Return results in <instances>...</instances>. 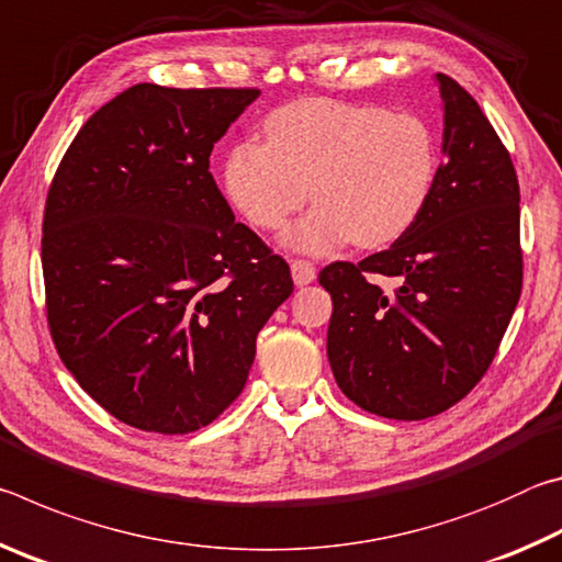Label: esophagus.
Listing matches in <instances>:
<instances>
[{
	"instance_id": "esophagus-1",
	"label": "esophagus",
	"mask_w": 562,
	"mask_h": 562,
	"mask_svg": "<svg viewBox=\"0 0 562 562\" xmlns=\"http://www.w3.org/2000/svg\"><path fill=\"white\" fill-rule=\"evenodd\" d=\"M290 270H292V280H294V284H297V288H302V284H310L312 280L317 278L315 265L307 262V260H292Z\"/></svg>"
}]
</instances>
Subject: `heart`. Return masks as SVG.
Listing matches in <instances>:
<instances>
[{
	"label": "heart",
	"instance_id": "heart-1",
	"mask_svg": "<svg viewBox=\"0 0 562 562\" xmlns=\"http://www.w3.org/2000/svg\"><path fill=\"white\" fill-rule=\"evenodd\" d=\"M265 136L268 144L243 140L227 154L225 193L270 233L312 195L317 207L284 237L312 255L398 240L424 213L439 170L434 128L412 111L302 99L272 111Z\"/></svg>",
	"mask_w": 562,
	"mask_h": 562
}]
</instances>
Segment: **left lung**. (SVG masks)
I'll return each mask as SVG.
<instances>
[{"instance_id": "obj_1", "label": "left lung", "mask_w": 562, "mask_h": 562, "mask_svg": "<svg viewBox=\"0 0 562 562\" xmlns=\"http://www.w3.org/2000/svg\"><path fill=\"white\" fill-rule=\"evenodd\" d=\"M436 83L446 158L424 213L389 250L319 272L331 374L364 412L398 422L441 414L481 382L522 288L516 168L471 93L446 74Z\"/></svg>"}]
</instances>
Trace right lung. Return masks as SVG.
I'll return each instance as SVG.
<instances>
[{
    "label": "right lung",
    "mask_w": 562,
    "mask_h": 562,
    "mask_svg": "<svg viewBox=\"0 0 562 562\" xmlns=\"http://www.w3.org/2000/svg\"><path fill=\"white\" fill-rule=\"evenodd\" d=\"M258 89L136 83L76 133L44 207L46 319L93 402L190 434L243 392L290 265L235 223L213 146Z\"/></svg>",
    "instance_id": "right-lung-1"
}]
</instances>
